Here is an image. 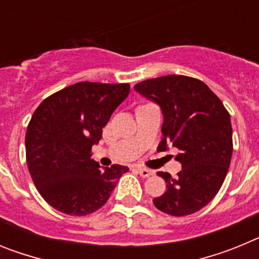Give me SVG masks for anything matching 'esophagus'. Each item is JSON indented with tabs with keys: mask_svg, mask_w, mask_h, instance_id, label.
<instances>
[{
	"mask_svg": "<svg viewBox=\"0 0 259 259\" xmlns=\"http://www.w3.org/2000/svg\"><path fill=\"white\" fill-rule=\"evenodd\" d=\"M136 170L143 178H149V176L153 175V171L149 170V168H145V167H136Z\"/></svg>",
	"mask_w": 259,
	"mask_h": 259,
	"instance_id": "obj_1",
	"label": "esophagus"
}]
</instances>
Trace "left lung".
I'll use <instances>...</instances> for the list:
<instances>
[{
  "instance_id": "8db88e82",
  "label": "left lung",
  "mask_w": 259,
  "mask_h": 259,
  "mask_svg": "<svg viewBox=\"0 0 259 259\" xmlns=\"http://www.w3.org/2000/svg\"><path fill=\"white\" fill-rule=\"evenodd\" d=\"M135 91L159 105L163 114L158 149L172 145L180 150L182 171L174 179L158 172L166 192L153 200L158 210L174 217L198 211L215 197L223 184L232 157L230 113L206 84L184 75L144 80Z\"/></svg>"
}]
</instances>
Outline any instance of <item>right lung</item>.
<instances>
[{
  "label": "right lung",
  "instance_id": "right-lung-1",
  "mask_svg": "<svg viewBox=\"0 0 259 259\" xmlns=\"http://www.w3.org/2000/svg\"><path fill=\"white\" fill-rule=\"evenodd\" d=\"M130 84L80 81L45 98L26 134V158L41 197L58 211L84 217L102 207L128 167L101 166L92 146L102 137Z\"/></svg>",
  "mask_w": 259,
  "mask_h": 259
}]
</instances>
